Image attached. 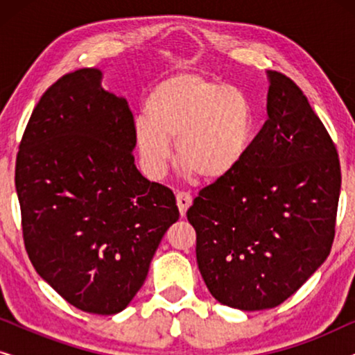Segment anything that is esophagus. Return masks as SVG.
<instances>
[{"label":"esophagus","mask_w":355,"mask_h":355,"mask_svg":"<svg viewBox=\"0 0 355 355\" xmlns=\"http://www.w3.org/2000/svg\"><path fill=\"white\" fill-rule=\"evenodd\" d=\"M176 203H178V208H179V213H181V216H186L189 207L192 205V197L186 192H178Z\"/></svg>","instance_id":"obj_1"}]
</instances>
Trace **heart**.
Masks as SVG:
<instances>
[{
  "instance_id": "1",
  "label": "heart",
  "mask_w": 355,
  "mask_h": 355,
  "mask_svg": "<svg viewBox=\"0 0 355 355\" xmlns=\"http://www.w3.org/2000/svg\"><path fill=\"white\" fill-rule=\"evenodd\" d=\"M134 139L145 173L159 179L173 158L207 184L234 176L255 142L257 119L244 92L197 72H179L158 82L145 100Z\"/></svg>"
}]
</instances>
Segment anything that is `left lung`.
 <instances>
[{
  "instance_id": "8db88e82",
  "label": "left lung",
  "mask_w": 355,
  "mask_h": 355,
  "mask_svg": "<svg viewBox=\"0 0 355 355\" xmlns=\"http://www.w3.org/2000/svg\"><path fill=\"white\" fill-rule=\"evenodd\" d=\"M268 121L234 176L202 189L187 220L213 297L255 312L291 297L331 250L341 168L307 96L266 71Z\"/></svg>"
}]
</instances>
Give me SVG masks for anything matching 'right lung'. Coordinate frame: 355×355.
I'll return each instance as SVG.
<instances>
[{
	"instance_id": "right-lung-1",
	"label": "right lung",
	"mask_w": 355,
	"mask_h": 355,
	"mask_svg": "<svg viewBox=\"0 0 355 355\" xmlns=\"http://www.w3.org/2000/svg\"><path fill=\"white\" fill-rule=\"evenodd\" d=\"M101 79L85 67L43 94L19 147L16 191L37 273L74 307L114 315L142 288L179 210L135 166L134 116Z\"/></svg>"
}]
</instances>
